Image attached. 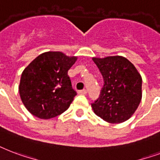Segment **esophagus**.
I'll return each instance as SVG.
<instances>
[{"label":"esophagus","instance_id":"obj_1","mask_svg":"<svg viewBox=\"0 0 160 160\" xmlns=\"http://www.w3.org/2000/svg\"><path fill=\"white\" fill-rule=\"evenodd\" d=\"M78 93L80 94V95H86V93H87V91H86V90H82V91H78Z\"/></svg>","mask_w":160,"mask_h":160}]
</instances>
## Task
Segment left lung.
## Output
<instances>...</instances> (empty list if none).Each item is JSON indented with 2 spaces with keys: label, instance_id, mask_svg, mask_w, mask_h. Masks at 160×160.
<instances>
[{
  "label": "left lung",
  "instance_id": "1",
  "mask_svg": "<svg viewBox=\"0 0 160 160\" xmlns=\"http://www.w3.org/2000/svg\"><path fill=\"white\" fill-rule=\"evenodd\" d=\"M104 80L98 99L91 104L96 115L110 123H121L133 115L142 99V77L122 56L92 58Z\"/></svg>",
  "mask_w": 160,
  "mask_h": 160
}]
</instances>
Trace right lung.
Wrapping results in <instances>:
<instances>
[{"label":"right lung","instance_id":"obj_1","mask_svg":"<svg viewBox=\"0 0 160 160\" xmlns=\"http://www.w3.org/2000/svg\"><path fill=\"white\" fill-rule=\"evenodd\" d=\"M76 56L49 51L41 53L22 73L19 94L32 115L50 119L64 112L76 96L68 70Z\"/></svg>","mask_w":160,"mask_h":160}]
</instances>
